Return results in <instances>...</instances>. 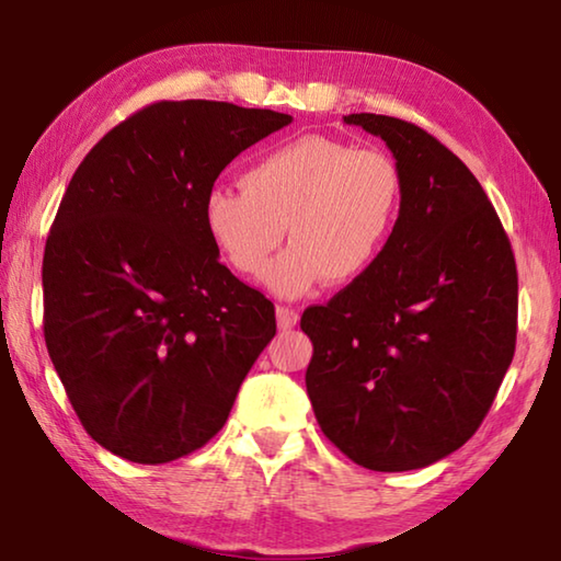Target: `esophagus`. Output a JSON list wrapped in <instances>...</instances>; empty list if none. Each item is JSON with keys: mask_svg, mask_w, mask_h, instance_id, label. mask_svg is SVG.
<instances>
[{"mask_svg": "<svg viewBox=\"0 0 561 561\" xmlns=\"http://www.w3.org/2000/svg\"><path fill=\"white\" fill-rule=\"evenodd\" d=\"M297 321H299L297 311L289 309V307H277V327H279L282 331L294 329V327H297Z\"/></svg>", "mask_w": 561, "mask_h": 561, "instance_id": "esophagus-1", "label": "esophagus"}]
</instances>
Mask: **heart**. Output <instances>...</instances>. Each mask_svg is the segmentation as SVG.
<instances>
[{
    "label": "heart",
    "mask_w": 561,
    "mask_h": 561,
    "mask_svg": "<svg viewBox=\"0 0 561 561\" xmlns=\"http://www.w3.org/2000/svg\"><path fill=\"white\" fill-rule=\"evenodd\" d=\"M403 210V175L376 148L301 136L254 160L242 193L213 187L203 222L237 274L252 277L287 242L262 282L279 297H301L321 279L344 287L381 257Z\"/></svg>",
    "instance_id": "1"
}]
</instances>
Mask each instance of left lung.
<instances>
[{
    "label": "left lung",
    "instance_id": "obj_1",
    "mask_svg": "<svg viewBox=\"0 0 561 561\" xmlns=\"http://www.w3.org/2000/svg\"><path fill=\"white\" fill-rule=\"evenodd\" d=\"M403 175L378 262L309 307L307 393L327 438L378 472L428 468L480 428L515 356L517 267L468 165L413 123L351 113Z\"/></svg>",
    "mask_w": 561,
    "mask_h": 561
}]
</instances>
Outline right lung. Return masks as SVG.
<instances>
[{
    "instance_id": "1",
    "label": "right lung",
    "mask_w": 561,
    "mask_h": 561,
    "mask_svg": "<svg viewBox=\"0 0 561 561\" xmlns=\"http://www.w3.org/2000/svg\"><path fill=\"white\" fill-rule=\"evenodd\" d=\"M289 123L160 101L76 168L44 250V339L81 425L118 458L160 465L203 448L277 334L272 301L217 260L203 201Z\"/></svg>"
}]
</instances>
